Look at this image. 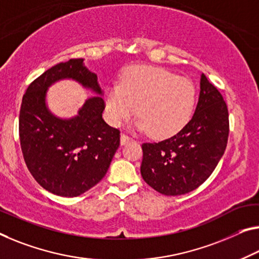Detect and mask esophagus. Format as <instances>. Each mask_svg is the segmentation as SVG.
<instances>
[{"mask_svg": "<svg viewBox=\"0 0 259 259\" xmlns=\"http://www.w3.org/2000/svg\"><path fill=\"white\" fill-rule=\"evenodd\" d=\"M132 140H133V139H132V138H130L128 135H127V134H125V133H122V134H121V137H120V143H121L122 146L126 145L127 142H130V141H132Z\"/></svg>", "mask_w": 259, "mask_h": 259, "instance_id": "1", "label": "esophagus"}]
</instances>
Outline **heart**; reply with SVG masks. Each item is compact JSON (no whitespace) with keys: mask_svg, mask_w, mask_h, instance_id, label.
Masks as SVG:
<instances>
[{"mask_svg":"<svg viewBox=\"0 0 259 259\" xmlns=\"http://www.w3.org/2000/svg\"><path fill=\"white\" fill-rule=\"evenodd\" d=\"M196 103V89L188 78L157 67L134 66L125 71L120 84L105 89V112L114 126L133 116L135 127L154 138L170 137L186 125Z\"/></svg>","mask_w":259,"mask_h":259,"instance_id":"obj_1","label":"heart"}]
</instances>
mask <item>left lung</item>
Returning <instances> with one entry per match:
<instances>
[{
    "instance_id": "1",
    "label": "left lung",
    "mask_w": 259,
    "mask_h": 259,
    "mask_svg": "<svg viewBox=\"0 0 259 259\" xmlns=\"http://www.w3.org/2000/svg\"><path fill=\"white\" fill-rule=\"evenodd\" d=\"M228 109L204 74L191 120L174 137L142 145L141 176L165 196H181L200 186L213 172L228 141Z\"/></svg>"
}]
</instances>
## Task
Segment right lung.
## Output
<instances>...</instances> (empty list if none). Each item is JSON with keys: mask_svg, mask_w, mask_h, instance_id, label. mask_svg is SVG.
<instances>
[{"mask_svg": "<svg viewBox=\"0 0 259 259\" xmlns=\"http://www.w3.org/2000/svg\"><path fill=\"white\" fill-rule=\"evenodd\" d=\"M62 79L77 81L97 95L71 118L55 116L47 106L49 87ZM103 111V90L84 59L58 63L29 85L19 112V140L27 169L44 189L60 197H77L105 176L120 145V132L106 124Z\"/></svg>", "mask_w": 259, "mask_h": 259, "instance_id": "1", "label": "right lung"}]
</instances>
